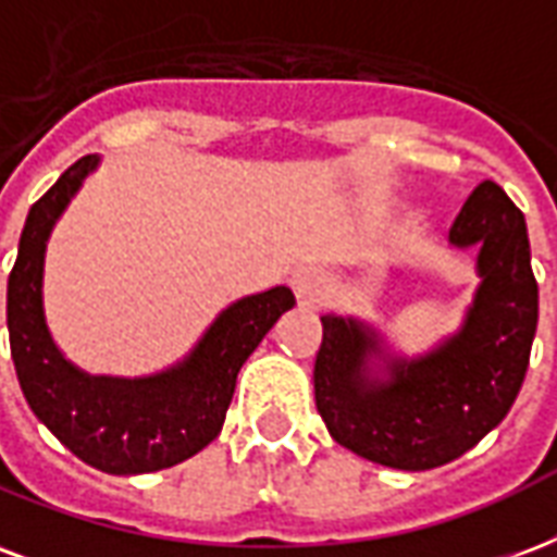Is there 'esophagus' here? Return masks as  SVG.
Masks as SVG:
<instances>
[{
	"label": "esophagus",
	"instance_id": "34e87169",
	"mask_svg": "<svg viewBox=\"0 0 557 557\" xmlns=\"http://www.w3.org/2000/svg\"><path fill=\"white\" fill-rule=\"evenodd\" d=\"M292 288H295L300 307L318 309L324 307L326 297H330V277L315 265H300L292 271Z\"/></svg>",
	"mask_w": 557,
	"mask_h": 557
}]
</instances>
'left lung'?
Returning a JSON list of instances; mask_svg holds the SVG:
<instances>
[{
  "instance_id": "obj_1",
  "label": "left lung",
  "mask_w": 557,
  "mask_h": 557,
  "mask_svg": "<svg viewBox=\"0 0 557 557\" xmlns=\"http://www.w3.org/2000/svg\"><path fill=\"white\" fill-rule=\"evenodd\" d=\"M449 245H476L479 286L461 326L426 354H394L376 326L354 315H321L318 414L342 447L376 465L432 470L465 456L503 423L525 380L537 280L523 212L503 186L482 181Z\"/></svg>"
}]
</instances>
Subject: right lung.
<instances>
[{
  "instance_id": "add662e5",
  "label": "right lung",
  "mask_w": 557,
  "mask_h": 557,
  "mask_svg": "<svg viewBox=\"0 0 557 557\" xmlns=\"http://www.w3.org/2000/svg\"><path fill=\"white\" fill-rule=\"evenodd\" d=\"M99 163V154L81 157L28 210L8 277V335L20 388L46 430L96 470L134 476L181 465L222 432L239 368L277 318L295 307V295L274 286L239 297L165 371L148 376L81 371L54 345L46 324L42 265L54 224Z\"/></svg>"
}]
</instances>
